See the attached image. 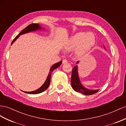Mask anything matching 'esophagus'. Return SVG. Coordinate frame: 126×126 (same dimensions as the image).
<instances>
[{"instance_id": "obj_1", "label": "esophagus", "mask_w": 126, "mask_h": 126, "mask_svg": "<svg viewBox=\"0 0 126 126\" xmlns=\"http://www.w3.org/2000/svg\"><path fill=\"white\" fill-rule=\"evenodd\" d=\"M63 64H66L67 63V60L66 59H63L62 61Z\"/></svg>"}]
</instances>
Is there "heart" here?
Here are the masks:
<instances>
[{"instance_id":"b5f03b06","label":"heart","mask_w":126,"mask_h":126,"mask_svg":"<svg viewBox=\"0 0 126 126\" xmlns=\"http://www.w3.org/2000/svg\"><path fill=\"white\" fill-rule=\"evenodd\" d=\"M95 36L93 34L89 33L85 34L83 32L78 33L71 37L65 45L67 51L77 48L75 53L80 56L88 52L95 44Z\"/></svg>"}]
</instances>
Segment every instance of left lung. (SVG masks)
I'll return each instance as SVG.
<instances>
[{
    "mask_svg": "<svg viewBox=\"0 0 126 126\" xmlns=\"http://www.w3.org/2000/svg\"><path fill=\"white\" fill-rule=\"evenodd\" d=\"M78 63L79 61H78L77 63L78 64ZM71 83L74 91L80 92L84 95H92L93 94H95L99 91V90H90L87 89L82 85L80 81V79L79 78L77 65H75L73 67L72 71Z\"/></svg>",
    "mask_w": 126,
    "mask_h": 126,
    "instance_id": "left-lung-1",
    "label": "left lung"
}]
</instances>
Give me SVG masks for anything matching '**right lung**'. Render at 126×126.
Returning a JSON list of instances; mask_svg holds the SVG:
<instances>
[{
    "instance_id": "obj_1",
    "label": "right lung",
    "mask_w": 126,
    "mask_h": 126,
    "mask_svg": "<svg viewBox=\"0 0 126 126\" xmlns=\"http://www.w3.org/2000/svg\"><path fill=\"white\" fill-rule=\"evenodd\" d=\"M41 29H42V27L39 26V25L38 24H31L29 25L26 28H25L19 34V35L17 36L14 39V40L12 42L11 44H13V43L15 42L18 38V37L20 35L28 33V32H33V31H37L38 30H41ZM61 63H62V61H60V62L57 63L55 64H54L53 65H52L51 66V69H50V70H49V72L48 73L47 78V79H46L45 82H44V83L43 84L39 89H37L36 90H35L34 91H31V92L24 91V92L25 93H28V94H38V93H42V92L46 90L48 88V87H49L50 82H51V75H52V72L55 69H57V67H59L61 65Z\"/></svg>"
}]
</instances>
